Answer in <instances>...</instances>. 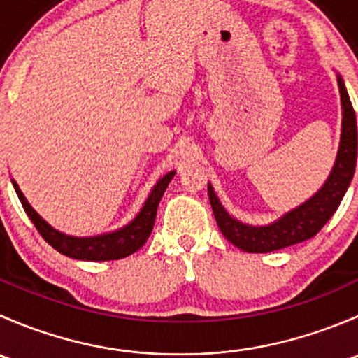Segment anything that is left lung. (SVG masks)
<instances>
[{
	"instance_id": "left-lung-1",
	"label": "left lung",
	"mask_w": 358,
	"mask_h": 358,
	"mask_svg": "<svg viewBox=\"0 0 358 358\" xmlns=\"http://www.w3.org/2000/svg\"><path fill=\"white\" fill-rule=\"evenodd\" d=\"M338 78L339 95H341V138L338 154L329 176L324 185L310 199L284 213L280 218L268 225H249L229 215L215 194L211 183H208V196L215 213L216 223L227 241L248 252H270L292 244L303 243L317 236L320 229L329 222L338 209L343 196L348 190L357 164V119L350 102L348 92L341 76Z\"/></svg>"
}]
</instances>
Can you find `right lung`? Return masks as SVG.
<instances>
[{
  "instance_id": "1",
  "label": "right lung",
  "mask_w": 358,
  "mask_h": 358,
  "mask_svg": "<svg viewBox=\"0 0 358 358\" xmlns=\"http://www.w3.org/2000/svg\"><path fill=\"white\" fill-rule=\"evenodd\" d=\"M175 169L166 173L164 176L157 180L156 185L150 190L149 197L143 202L142 209L138 215L128 223V225L121 227L112 232L99 234V236L92 237H76L67 236V234L60 232V230L53 229L46 220L36 213V209L29 204L27 199L24 197L22 190L19 189L15 180H12L13 189H15L17 196H19L20 202H22L25 213L34 223L38 232L41 234L43 239L50 244L53 249H57L62 255L69 256L74 259H85V262H109V259H121L126 256L133 255L138 251L143 244L149 239L150 232L154 229V222H156V213L159 201H161L162 194L168 189L169 182L175 176Z\"/></svg>"
}]
</instances>
